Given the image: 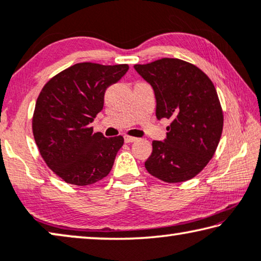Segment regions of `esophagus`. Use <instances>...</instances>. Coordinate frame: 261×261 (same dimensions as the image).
I'll use <instances>...</instances> for the list:
<instances>
[{"label":"esophagus","instance_id":"1","mask_svg":"<svg viewBox=\"0 0 261 261\" xmlns=\"http://www.w3.org/2000/svg\"><path fill=\"white\" fill-rule=\"evenodd\" d=\"M137 141V138L136 137H131V136H124V142L125 143H134Z\"/></svg>","mask_w":261,"mask_h":261}]
</instances>
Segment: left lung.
I'll use <instances>...</instances> for the list:
<instances>
[{"label":"left lung","instance_id":"left-lung-1","mask_svg":"<svg viewBox=\"0 0 261 261\" xmlns=\"http://www.w3.org/2000/svg\"><path fill=\"white\" fill-rule=\"evenodd\" d=\"M134 68L153 89L155 117L171 120L164 142H152L147 172L166 182L191 179L213 157L223 132L215 85L199 68L178 58Z\"/></svg>","mask_w":261,"mask_h":261}]
</instances>
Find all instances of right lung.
<instances>
[{
  "label": "right lung",
  "instance_id": "obj_1",
  "mask_svg": "<svg viewBox=\"0 0 261 261\" xmlns=\"http://www.w3.org/2000/svg\"><path fill=\"white\" fill-rule=\"evenodd\" d=\"M129 65L77 63L46 83L38 96L33 134L46 165L64 181L85 186L107 177L122 136L107 138L91 123L103 110L104 93Z\"/></svg>",
  "mask_w": 261,
  "mask_h": 261
}]
</instances>
